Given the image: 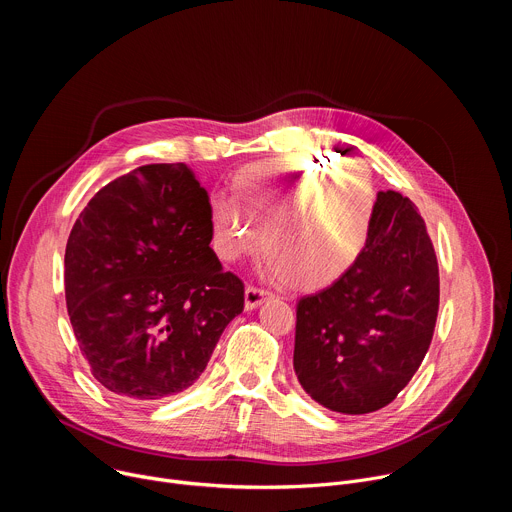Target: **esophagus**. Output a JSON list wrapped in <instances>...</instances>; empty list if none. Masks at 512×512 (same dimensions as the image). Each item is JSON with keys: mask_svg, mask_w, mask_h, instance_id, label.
I'll return each mask as SVG.
<instances>
[{"mask_svg": "<svg viewBox=\"0 0 512 512\" xmlns=\"http://www.w3.org/2000/svg\"><path fill=\"white\" fill-rule=\"evenodd\" d=\"M269 298H271L269 291L253 287V285H247V289H245V310H255L257 306H261Z\"/></svg>", "mask_w": 512, "mask_h": 512, "instance_id": "34e87169", "label": "esophagus"}]
</instances>
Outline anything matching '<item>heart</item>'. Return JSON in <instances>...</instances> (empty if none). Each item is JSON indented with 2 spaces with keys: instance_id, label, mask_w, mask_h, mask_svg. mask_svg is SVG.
I'll list each match as a JSON object with an SVG mask.
<instances>
[{
  "instance_id": "b5f03b06",
  "label": "heart",
  "mask_w": 512,
  "mask_h": 512,
  "mask_svg": "<svg viewBox=\"0 0 512 512\" xmlns=\"http://www.w3.org/2000/svg\"><path fill=\"white\" fill-rule=\"evenodd\" d=\"M318 158H277L245 168L233 182L231 200L210 204L214 249L237 261L261 247L271 255L265 267L302 289L340 279L369 241L377 194L369 172L356 164L326 170ZM306 215V219L301 216ZM308 232L317 239L312 244Z\"/></svg>"
}]
</instances>
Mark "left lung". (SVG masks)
<instances>
[{
	"instance_id": "obj_1",
	"label": "left lung",
	"mask_w": 512,
	"mask_h": 512,
	"mask_svg": "<svg viewBox=\"0 0 512 512\" xmlns=\"http://www.w3.org/2000/svg\"><path fill=\"white\" fill-rule=\"evenodd\" d=\"M440 273L415 204L377 194L373 229L354 265L296 308L294 369L330 411L362 415L389 405L429 348Z\"/></svg>"
}]
</instances>
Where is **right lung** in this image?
Here are the masks:
<instances>
[{"mask_svg":"<svg viewBox=\"0 0 512 512\" xmlns=\"http://www.w3.org/2000/svg\"><path fill=\"white\" fill-rule=\"evenodd\" d=\"M210 241L208 194L186 164L141 166L85 206L66 243L64 294L107 391L158 401L202 375L245 306L243 281Z\"/></svg>","mask_w":512,"mask_h":512,"instance_id":"right-lung-1","label":"right lung"}]
</instances>
